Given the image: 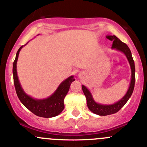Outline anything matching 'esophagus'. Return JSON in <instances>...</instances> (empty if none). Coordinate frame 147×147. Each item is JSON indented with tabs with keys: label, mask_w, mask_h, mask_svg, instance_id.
Listing matches in <instances>:
<instances>
[{
	"label": "esophagus",
	"mask_w": 147,
	"mask_h": 147,
	"mask_svg": "<svg viewBox=\"0 0 147 147\" xmlns=\"http://www.w3.org/2000/svg\"><path fill=\"white\" fill-rule=\"evenodd\" d=\"M80 76H81V74H80Z\"/></svg>",
	"instance_id": "obj_1"
}]
</instances>
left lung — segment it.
I'll return each instance as SVG.
<instances>
[{
  "instance_id": "1",
  "label": "left lung",
  "mask_w": 147,
  "mask_h": 147,
  "mask_svg": "<svg viewBox=\"0 0 147 147\" xmlns=\"http://www.w3.org/2000/svg\"><path fill=\"white\" fill-rule=\"evenodd\" d=\"M106 37L110 40H111V41H113L112 49L119 51H121L127 57V59L129 61L131 68V81L129 88L127 90V93L119 101H118L115 103L112 104V105H102V104H98L96 102L95 100L93 99V96H92L90 91L85 85H82V89L83 90V93H84L85 97H86L88 107L92 113L98 115H108L115 113L120 109H121L122 107H124V105L127 103V101L129 100V98L132 96V93L133 92L135 87V81H136L135 63L134 60L132 59L130 49L127 46V44L121 42L117 37H115V35H113V36L108 35Z\"/></svg>"
}]
</instances>
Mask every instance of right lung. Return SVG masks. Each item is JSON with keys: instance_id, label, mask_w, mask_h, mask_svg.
<instances>
[{"instance_id": "1", "label": "right lung", "mask_w": 147, "mask_h": 147, "mask_svg": "<svg viewBox=\"0 0 147 147\" xmlns=\"http://www.w3.org/2000/svg\"><path fill=\"white\" fill-rule=\"evenodd\" d=\"M23 45L18 49L16 57L13 62V79L15 90L18 98L27 109L34 115L43 118H51L57 116L62 113L65 107L64 98L69 90L72 82L74 81V76H71L61 82L55 92L50 96L44 99H36L27 95L20 85L17 73V62L20 50Z\"/></svg>"}]
</instances>
